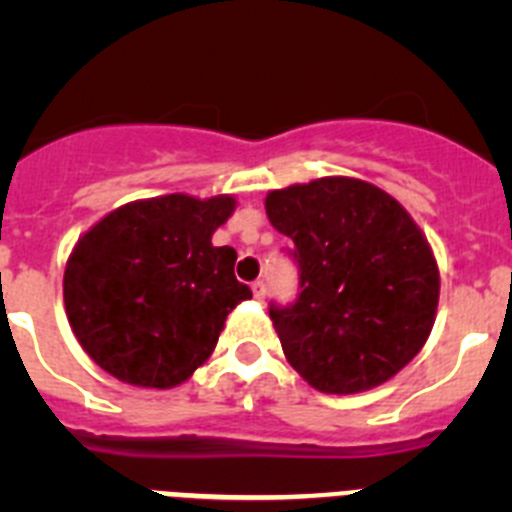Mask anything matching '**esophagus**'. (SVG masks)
Here are the masks:
<instances>
[{
  "label": "esophagus",
  "instance_id": "esophagus-1",
  "mask_svg": "<svg viewBox=\"0 0 512 512\" xmlns=\"http://www.w3.org/2000/svg\"><path fill=\"white\" fill-rule=\"evenodd\" d=\"M253 297H256V300L259 302H264V297H266V284L264 282H253Z\"/></svg>",
  "mask_w": 512,
  "mask_h": 512
}]
</instances>
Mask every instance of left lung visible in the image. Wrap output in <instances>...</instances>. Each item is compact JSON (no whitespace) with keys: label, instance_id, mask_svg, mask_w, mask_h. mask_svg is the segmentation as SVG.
Instances as JSON below:
<instances>
[{"label":"left lung","instance_id":"obj_1","mask_svg":"<svg viewBox=\"0 0 512 512\" xmlns=\"http://www.w3.org/2000/svg\"><path fill=\"white\" fill-rule=\"evenodd\" d=\"M264 205L300 264L295 305L269 310L295 372L328 395L395 377L431 336L441 292L433 248L410 212L354 176L271 189Z\"/></svg>","mask_w":512,"mask_h":512}]
</instances>
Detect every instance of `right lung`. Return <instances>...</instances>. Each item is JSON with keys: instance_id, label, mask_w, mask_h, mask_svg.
I'll use <instances>...</instances> for the list:
<instances>
[{"instance_id": "obj_1", "label": "right lung", "mask_w": 512, "mask_h": 512, "mask_svg": "<svg viewBox=\"0 0 512 512\" xmlns=\"http://www.w3.org/2000/svg\"><path fill=\"white\" fill-rule=\"evenodd\" d=\"M235 205L233 194H164L120 205L81 235L63 305L94 364L133 387L171 390L210 359L230 310L251 297L233 248L212 246Z\"/></svg>"}]
</instances>
